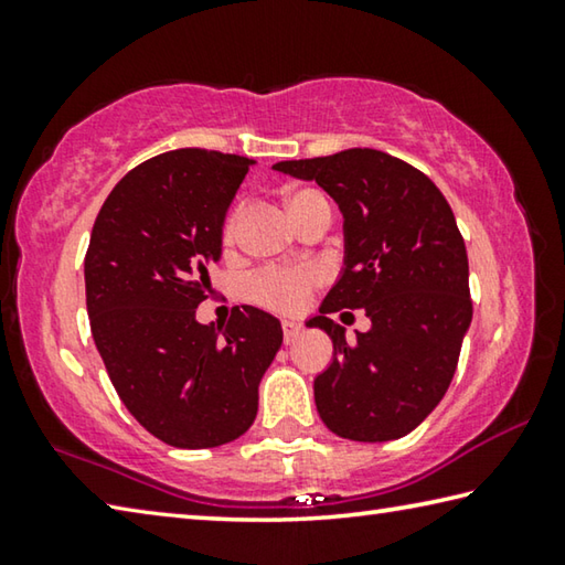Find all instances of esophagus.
<instances>
[{"instance_id":"34e87169","label":"esophagus","mask_w":565,"mask_h":565,"mask_svg":"<svg viewBox=\"0 0 565 565\" xmlns=\"http://www.w3.org/2000/svg\"><path fill=\"white\" fill-rule=\"evenodd\" d=\"M281 329H284V341H286V343H294L296 339L301 337V323H296L294 319H286V321L281 323Z\"/></svg>"}]
</instances>
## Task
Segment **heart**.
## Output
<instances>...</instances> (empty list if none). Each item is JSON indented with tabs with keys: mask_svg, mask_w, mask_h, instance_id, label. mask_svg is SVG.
Returning a JSON list of instances; mask_svg holds the SVG:
<instances>
[{
	"mask_svg": "<svg viewBox=\"0 0 565 565\" xmlns=\"http://www.w3.org/2000/svg\"><path fill=\"white\" fill-rule=\"evenodd\" d=\"M319 204H329V199L317 189H294L286 194V209L296 224H301ZM238 218H242V209L234 206L222 228L224 246L234 244ZM319 281L321 274L317 269H266L252 279V294L256 301L271 306V309L299 311Z\"/></svg>",
	"mask_w": 565,
	"mask_h": 565,
	"instance_id": "obj_1",
	"label": "heart"
}]
</instances>
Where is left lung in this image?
<instances>
[{"instance_id": "8db88e82", "label": "left lung", "mask_w": 565, "mask_h": 565, "mask_svg": "<svg viewBox=\"0 0 565 565\" xmlns=\"http://www.w3.org/2000/svg\"><path fill=\"white\" fill-rule=\"evenodd\" d=\"M274 169L317 181L343 214L341 276L319 317L306 321L333 341L329 369L313 379L321 420L363 444L411 434L448 391L473 317L451 206L424 171L376 149ZM341 308H363L372 319L353 344L328 319Z\"/></svg>"}]
</instances>
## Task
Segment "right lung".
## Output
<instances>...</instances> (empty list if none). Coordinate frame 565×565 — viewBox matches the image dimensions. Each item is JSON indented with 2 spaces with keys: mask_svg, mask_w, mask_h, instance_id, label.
<instances>
[{
  "mask_svg": "<svg viewBox=\"0 0 565 565\" xmlns=\"http://www.w3.org/2000/svg\"><path fill=\"white\" fill-rule=\"evenodd\" d=\"M254 159L177 149L134 167L99 209L84 284L92 337L129 414L159 441L214 448L248 431L284 341L254 306L199 323L222 228Z\"/></svg>",
  "mask_w": 565,
  "mask_h": 565,
  "instance_id": "add662e5",
  "label": "right lung"
}]
</instances>
